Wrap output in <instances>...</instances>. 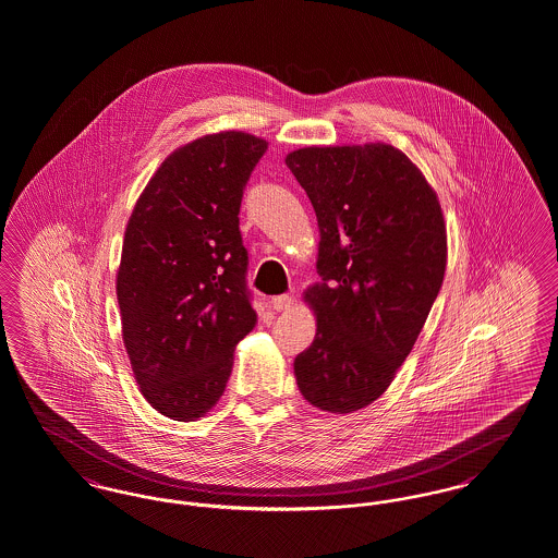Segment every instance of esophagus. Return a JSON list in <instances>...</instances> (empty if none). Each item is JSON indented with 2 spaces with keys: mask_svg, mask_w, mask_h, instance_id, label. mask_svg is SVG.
I'll use <instances>...</instances> for the list:
<instances>
[{
  "mask_svg": "<svg viewBox=\"0 0 558 558\" xmlns=\"http://www.w3.org/2000/svg\"><path fill=\"white\" fill-rule=\"evenodd\" d=\"M292 305H294V299L289 294H280V296L271 299V307L276 312H289V310H292Z\"/></svg>",
  "mask_w": 558,
  "mask_h": 558,
  "instance_id": "34e87169",
  "label": "esophagus"
}]
</instances>
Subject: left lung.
Wrapping results in <instances>:
<instances>
[{
    "instance_id": "1",
    "label": "left lung",
    "mask_w": 558,
    "mask_h": 558,
    "mask_svg": "<svg viewBox=\"0 0 558 558\" xmlns=\"http://www.w3.org/2000/svg\"><path fill=\"white\" fill-rule=\"evenodd\" d=\"M287 166L312 201L317 319L294 359L303 399L335 415L379 399L411 353L446 271V222L424 172L388 143L303 147Z\"/></svg>"
}]
</instances>
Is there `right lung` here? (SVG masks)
<instances>
[{"label": "right lung", "instance_id": "add662e5", "mask_svg": "<svg viewBox=\"0 0 558 558\" xmlns=\"http://www.w3.org/2000/svg\"><path fill=\"white\" fill-rule=\"evenodd\" d=\"M268 141L203 134L172 151L126 223L116 294L122 340L141 395L174 422L220 401L234 347L257 315L246 292L239 211Z\"/></svg>", "mask_w": 558, "mask_h": 558}]
</instances>
